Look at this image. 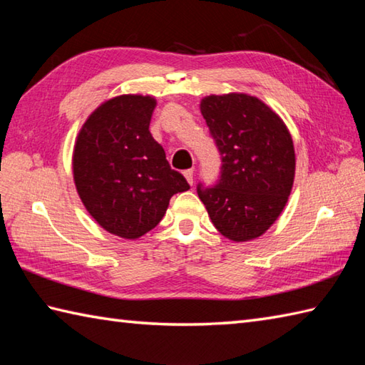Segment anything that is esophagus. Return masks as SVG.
<instances>
[{"instance_id":"1","label":"esophagus","mask_w":365,"mask_h":365,"mask_svg":"<svg viewBox=\"0 0 365 365\" xmlns=\"http://www.w3.org/2000/svg\"><path fill=\"white\" fill-rule=\"evenodd\" d=\"M183 175H185V178H187V182H188L190 185H192V182H195V175H192V169H187V170H185Z\"/></svg>"}]
</instances>
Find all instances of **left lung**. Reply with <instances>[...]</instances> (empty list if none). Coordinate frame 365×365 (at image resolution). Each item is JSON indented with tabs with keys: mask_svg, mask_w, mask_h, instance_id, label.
Here are the masks:
<instances>
[{
	"mask_svg": "<svg viewBox=\"0 0 365 365\" xmlns=\"http://www.w3.org/2000/svg\"><path fill=\"white\" fill-rule=\"evenodd\" d=\"M200 113L221 155L213 187L197 185L215 227L232 242L257 238L271 227L294 178L292 136L279 115L247 94L208 96Z\"/></svg>",
	"mask_w": 365,
	"mask_h": 365,
	"instance_id": "left-lung-1",
	"label": "left lung"
}]
</instances>
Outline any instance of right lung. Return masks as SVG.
I'll use <instances>...</instances> for the list:
<instances>
[{"mask_svg":"<svg viewBox=\"0 0 365 365\" xmlns=\"http://www.w3.org/2000/svg\"><path fill=\"white\" fill-rule=\"evenodd\" d=\"M155 105L149 96L108 100L84 122L73 150V180L86 210L127 240L152 230L170 197L190 190L150 135Z\"/></svg>","mask_w":365,"mask_h":365,"instance_id":"obj_1","label":"right lung"}]
</instances>
